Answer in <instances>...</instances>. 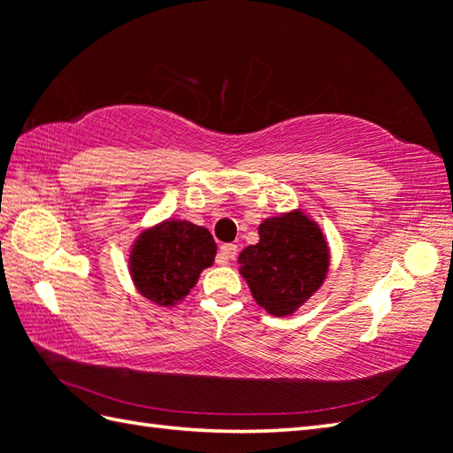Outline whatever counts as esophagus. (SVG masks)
<instances>
[{
	"label": "esophagus",
	"mask_w": 453,
	"mask_h": 453,
	"mask_svg": "<svg viewBox=\"0 0 453 453\" xmlns=\"http://www.w3.org/2000/svg\"><path fill=\"white\" fill-rule=\"evenodd\" d=\"M235 257H237V245L226 243V245L219 247V252H218V262H219V265H227V262L231 258H235Z\"/></svg>",
	"instance_id": "obj_1"
}]
</instances>
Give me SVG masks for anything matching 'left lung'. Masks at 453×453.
Segmentation results:
<instances>
[{"instance_id": "left-lung-1", "label": "left lung", "mask_w": 453, "mask_h": 453, "mask_svg": "<svg viewBox=\"0 0 453 453\" xmlns=\"http://www.w3.org/2000/svg\"><path fill=\"white\" fill-rule=\"evenodd\" d=\"M258 235L257 245L239 252V274L268 314L291 317L328 276V241L303 208L266 218Z\"/></svg>"}]
</instances>
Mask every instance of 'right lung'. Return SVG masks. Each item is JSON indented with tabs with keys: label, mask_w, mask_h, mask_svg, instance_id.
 <instances>
[{
	"label": "right lung",
	"mask_w": 453,
	"mask_h": 453,
	"mask_svg": "<svg viewBox=\"0 0 453 453\" xmlns=\"http://www.w3.org/2000/svg\"><path fill=\"white\" fill-rule=\"evenodd\" d=\"M216 249L206 227L167 218L134 237L127 258L133 286L157 307L172 309L214 265Z\"/></svg>",
	"instance_id": "right-lung-1"
}]
</instances>
